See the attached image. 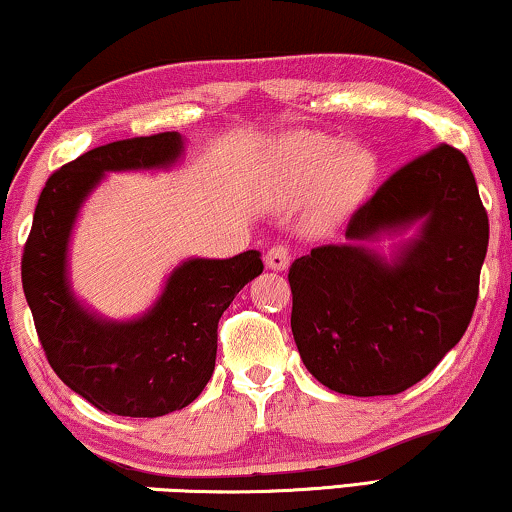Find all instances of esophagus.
I'll use <instances>...</instances> for the list:
<instances>
[{
	"label": "esophagus",
	"mask_w": 512,
	"mask_h": 512,
	"mask_svg": "<svg viewBox=\"0 0 512 512\" xmlns=\"http://www.w3.org/2000/svg\"><path fill=\"white\" fill-rule=\"evenodd\" d=\"M289 263H291V251L286 244H275V247H270L268 254H265V265H268L270 270L284 272L289 268Z\"/></svg>",
	"instance_id": "obj_1"
}]
</instances>
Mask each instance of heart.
I'll return each mask as SVG.
<instances>
[{
	"mask_svg": "<svg viewBox=\"0 0 512 512\" xmlns=\"http://www.w3.org/2000/svg\"><path fill=\"white\" fill-rule=\"evenodd\" d=\"M375 174L363 146H342L326 137H305L289 146L275 179V200L286 209L307 202V221L324 226L359 200Z\"/></svg>",
	"mask_w": 512,
	"mask_h": 512,
	"instance_id": "1",
	"label": "heart"
}]
</instances>
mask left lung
Returning a JSON list of instances; mask_svg holds the SVG:
<instances>
[{
	"instance_id": "left-lung-1",
	"label": "left lung",
	"mask_w": 512,
	"mask_h": 512,
	"mask_svg": "<svg viewBox=\"0 0 512 512\" xmlns=\"http://www.w3.org/2000/svg\"><path fill=\"white\" fill-rule=\"evenodd\" d=\"M412 225L389 259L365 247ZM345 237L293 261V340L324 387L401 394L457 345L478 303L489 221L464 153L440 144L391 174Z\"/></svg>"
}]
</instances>
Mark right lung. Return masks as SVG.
I'll return each mask as SVG.
<instances>
[{"instance_id":"1","label":"right lung","mask_w":512,"mask_h":512,"mask_svg":"<svg viewBox=\"0 0 512 512\" xmlns=\"http://www.w3.org/2000/svg\"><path fill=\"white\" fill-rule=\"evenodd\" d=\"M184 156L179 132L111 142L48 177L23 254V291L55 375L97 410L163 417L200 396L216 361V328L233 298L263 272L261 251L186 258L156 303L116 321L81 303L69 284V240L83 202L107 172L167 170Z\"/></svg>"}]
</instances>
